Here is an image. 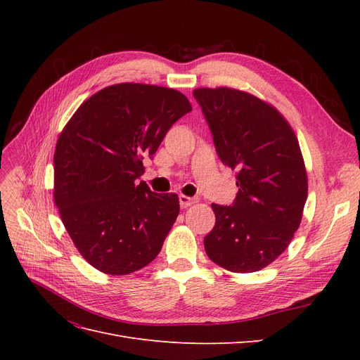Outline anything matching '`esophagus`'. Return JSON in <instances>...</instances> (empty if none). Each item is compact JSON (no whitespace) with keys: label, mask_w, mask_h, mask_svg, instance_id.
<instances>
[{"label":"esophagus","mask_w":360,"mask_h":360,"mask_svg":"<svg viewBox=\"0 0 360 360\" xmlns=\"http://www.w3.org/2000/svg\"><path fill=\"white\" fill-rule=\"evenodd\" d=\"M179 201H180V205H181V209H188V207H191L192 204H195L197 202V200L195 198H191V197H186V195H180L179 197Z\"/></svg>","instance_id":"1"}]
</instances>
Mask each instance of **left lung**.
Masks as SVG:
<instances>
[{
    "label": "left lung",
    "mask_w": 360,
    "mask_h": 360,
    "mask_svg": "<svg viewBox=\"0 0 360 360\" xmlns=\"http://www.w3.org/2000/svg\"><path fill=\"white\" fill-rule=\"evenodd\" d=\"M193 97L224 165L236 169L233 205L212 204L209 258L236 274H252L284 252L300 225L308 176L294 130L275 106L228 86L197 89Z\"/></svg>",
    "instance_id": "obj_1"
}]
</instances>
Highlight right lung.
Listing matches in <instances>:
<instances>
[{
	"mask_svg": "<svg viewBox=\"0 0 360 360\" xmlns=\"http://www.w3.org/2000/svg\"><path fill=\"white\" fill-rule=\"evenodd\" d=\"M192 111L177 90L115 84L86 99L64 126L53 155V201L73 245L106 275H127L160 252L176 222V193L151 192L143 159Z\"/></svg>",
	"mask_w": 360,
	"mask_h": 360,
	"instance_id": "obj_1",
	"label": "right lung"
}]
</instances>
